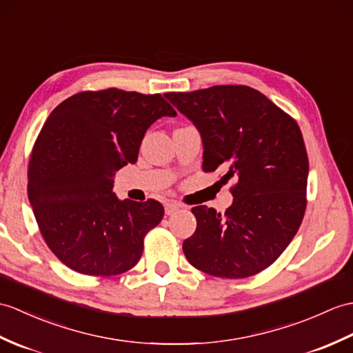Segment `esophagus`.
Returning <instances> with one entry per match:
<instances>
[{"mask_svg":"<svg viewBox=\"0 0 353 353\" xmlns=\"http://www.w3.org/2000/svg\"><path fill=\"white\" fill-rule=\"evenodd\" d=\"M180 208H182V206H180L179 203H167L165 204V214L167 215H173L174 212H177Z\"/></svg>","mask_w":353,"mask_h":353,"instance_id":"esophagus-1","label":"esophagus"}]
</instances>
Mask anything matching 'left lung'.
Here are the masks:
<instances>
[{"mask_svg": "<svg viewBox=\"0 0 353 353\" xmlns=\"http://www.w3.org/2000/svg\"><path fill=\"white\" fill-rule=\"evenodd\" d=\"M167 99L200 130L203 171L233 179L225 214L195 206L185 257L218 278L269 268L299 230L307 208L308 157L296 120L248 85H214Z\"/></svg>", "mask_w": 353, "mask_h": 353, "instance_id": "8db88e82", "label": "left lung"}]
</instances>
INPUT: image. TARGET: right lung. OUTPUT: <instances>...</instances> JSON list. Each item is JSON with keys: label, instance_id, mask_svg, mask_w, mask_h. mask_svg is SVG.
<instances>
[{"label": "right lung", "instance_id": "add662e5", "mask_svg": "<svg viewBox=\"0 0 353 353\" xmlns=\"http://www.w3.org/2000/svg\"><path fill=\"white\" fill-rule=\"evenodd\" d=\"M176 114L159 93L120 88L77 93L49 114L32 145L27 190L40 234L61 263L92 276L138 263L163 206L120 201L111 177L137 162L150 125Z\"/></svg>", "mask_w": 353, "mask_h": 353}]
</instances>
